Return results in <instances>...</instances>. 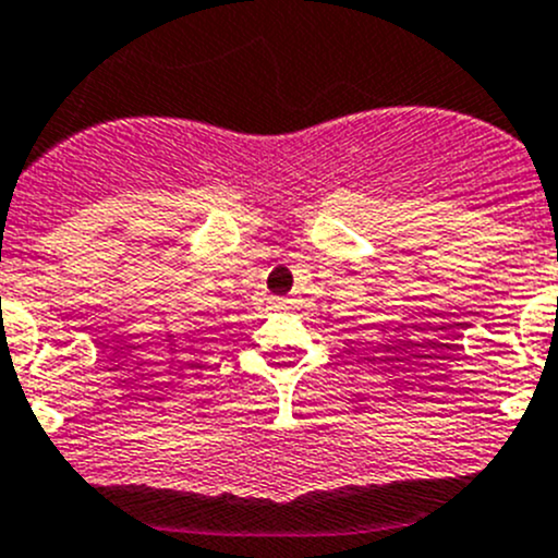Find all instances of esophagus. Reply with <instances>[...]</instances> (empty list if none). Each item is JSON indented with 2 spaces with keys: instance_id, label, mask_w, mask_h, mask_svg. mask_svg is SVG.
Wrapping results in <instances>:
<instances>
[{
  "instance_id": "1",
  "label": "esophagus",
  "mask_w": 558,
  "mask_h": 558,
  "mask_svg": "<svg viewBox=\"0 0 558 558\" xmlns=\"http://www.w3.org/2000/svg\"><path fill=\"white\" fill-rule=\"evenodd\" d=\"M274 306L279 312H290V310H293V299H276Z\"/></svg>"
}]
</instances>
